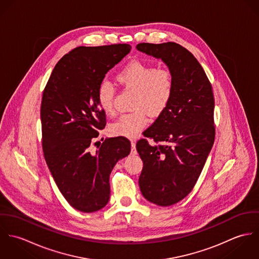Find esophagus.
<instances>
[{"instance_id":"34e87169","label":"esophagus","mask_w":259,"mask_h":259,"mask_svg":"<svg viewBox=\"0 0 259 259\" xmlns=\"http://www.w3.org/2000/svg\"><path fill=\"white\" fill-rule=\"evenodd\" d=\"M132 154H137V148H136V142L132 141V150H131Z\"/></svg>"}]
</instances>
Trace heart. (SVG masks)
Masks as SVG:
<instances>
[{
  "instance_id": "1",
  "label": "heart",
  "mask_w": 259,
  "mask_h": 259,
  "mask_svg": "<svg viewBox=\"0 0 259 259\" xmlns=\"http://www.w3.org/2000/svg\"><path fill=\"white\" fill-rule=\"evenodd\" d=\"M116 80L136 90L133 105L136 111L121 114L110 125V131L113 136L135 139L148 124L147 111L155 116L169 105L175 92V77L169 70L144 61H132L117 73ZM114 95L115 89L111 82L100 83L97 103L107 113L114 111Z\"/></svg>"
}]
</instances>
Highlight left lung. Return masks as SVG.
Listing matches in <instances>:
<instances>
[{"mask_svg": "<svg viewBox=\"0 0 259 259\" xmlns=\"http://www.w3.org/2000/svg\"><path fill=\"white\" fill-rule=\"evenodd\" d=\"M140 52L160 59L174 74L175 92L167 108L137 143L144 162L140 188L148 201L169 206L196 184L215 137L212 87L194 56L183 46L141 42Z\"/></svg>", "mask_w": 259, "mask_h": 259, "instance_id": "obj_1", "label": "left lung"}]
</instances>
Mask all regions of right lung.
I'll return each instance as SVG.
<instances>
[{
  "instance_id": "obj_1",
  "label": "right lung",
  "mask_w": 259,
  "mask_h": 259,
  "mask_svg": "<svg viewBox=\"0 0 259 259\" xmlns=\"http://www.w3.org/2000/svg\"><path fill=\"white\" fill-rule=\"evenodd\" d=\"M131 49L127 44L75 48L58 62L42 93L44 156L66 200L82 212L107 205L111 170L131 152L124 137L105 140L96 151L91 148L106 126L98 88Z\"/></svg>"
}]
</instances>
